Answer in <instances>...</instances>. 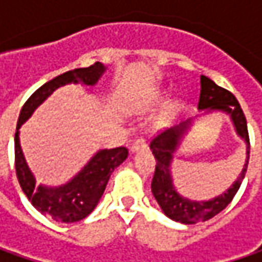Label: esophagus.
I'll list each match as a JSON object with an SVG mask.
<instances>
[{
    "mask_svg": "<svg viewBox=\"0 0 262 262\" xmlns=\"http://www.w3.org/2000/svg\"><path fill=\"white\" fill-rule=\"evenodd\" d=\"M147 147V143L144 138H137L136 141L131 144V151L133 153H136V151H138V150H143V148H146Z\"/></svg>",
    "mask_w": 262,
    "mask_h": 262,
    "instance_id": "esophagus-1",
    "label": "esophagus"
}]
</instances>
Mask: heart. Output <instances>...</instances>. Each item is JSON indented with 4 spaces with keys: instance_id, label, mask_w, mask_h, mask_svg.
<instances>
[{
    "instance_id": "b5f03b06",
    "label": "heart",
    "mask_w": 262,
    "mask_h": 262,
    "mask_svg": "<svg viewBox=\"0 0 262 262\" xmlns=\"http://www.w3.org/2000/svg\"><path fill=\"white\" fill-rule=\"evenodd\" d=\"M175 107H176L175 103H170V105L167 106V107H166V112H163V115L160 116V118H159V119H157V121H156V125H157V126L163 125V124L166 122L167 119H169V116H170V115H172V114H173V111H175Z\"/></svg>"
}]
</instances>
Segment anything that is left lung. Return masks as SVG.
<instances>
[{
  "label": "left lung",
  "instance_id": "left-lung-1",
  "mask_svg": "<svg viewBox=\"0 0 262 262\" xmlns=\"http://www.w3.org/2000/svg\"><path fill=\"white\" fill-rule=\"evenodd\" d=\"M198 109L206 112L222 111L230 116L237 136L247 143V162L244 165L241 175L233 182V185L223 194L214 196L208 201H192L178 194L170 175V163L173 159V153L179 147L181 140L188 133L192 122L191 119H188L179 125L169 128L163 133H159L150 143V148L157 162L155 176L151 181V192L160 208L163 210V213L169 219L184 225H195L198 222H206L219 214L222 210H225L227 204L233 200V196L242 184L249 162V136H248L247 119L236 97L226 89L217 86L208 77L201 76V93L198 100Z\"/></svg>",
  "mask_w": 262,
  "mask_h": 262
}]
</instances>
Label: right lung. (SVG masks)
Instances as JSON below:
<instances>
[{
	"instance_id": "1",
	"label": "right lung",
	"mask_w": 262,
	"mask_h": 262,
	"mask_svg": "<svg viewBox=\"0 0 262 262\" xmlns=\"http://www.w3.org/2000/svg\"><path fill=\"white\" fill-rule=\"evenodd\" d=\"M105 66L95 62L87 68H76L73 71H67L61 76L52 78L51 81L39 87L30 96L21 107V112L17 122V131L14 137L15 155V173L18 184L23 192L37 211L42 214L51 216L55 222L74 223L87 217L97 206L100 196L103 195L106 184L111 178L114 169L118 167L126 157L128 148L116 147L99 150L90 162L83 167L70 182L66 185L55 186H36L33 173L26 163V159L21 151L18 129L30 118L37 106L45 99L52 95L58 87L66 86L68 83H81L84 86H95L97 80L105 73Z\"/></svg>"
}]
</instances>
